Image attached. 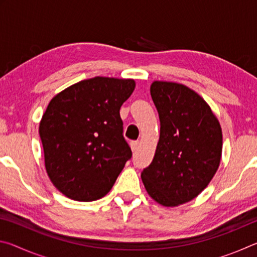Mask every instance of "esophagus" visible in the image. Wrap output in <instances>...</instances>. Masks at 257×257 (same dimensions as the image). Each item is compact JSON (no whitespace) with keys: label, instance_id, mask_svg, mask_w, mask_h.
<instances>
[{"label":"esophagus","instance_id":"34e87169","mask_svg":"<svg viewBox=\"0 0 257 257\" xmlns=\"http://www.w3.org/2000/svg\"><path fill=\"white\" fill-rule=\"evenodd\" d=\"M139 145H141V143H139V142H132V143H130V147H132L133 152H136L139 149Z\"/></svg>","mask_w":257,"mask_h":257}]
</instances>
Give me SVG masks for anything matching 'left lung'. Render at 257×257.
<instances>
[{
    "mask_svg": "<svg viewBox=\"0 0 257 257\" xmlns=\"http://www.w3.org/2000/svg\"><path fill=\"white\" fill-rule=\"evenodd\" d=\"M151 96L159 112L160 138L142 180L156 203L179 206L197 197L219 169L222 129L210 105L189 87L155 80Z\"/></svg>",
    "mask_w": 257,
    "mask_h": 257,
    "instance_id": "obj_1",
    "label": "left lung"
}]
</instances>
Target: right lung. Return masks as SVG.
<instances>
[{
	"instance_id": "obj_1",
	"label": "right lung",
	"mask_w": 257,
	"mask_h": 257,
	"mask_svg": "<svg viewBox=\"0 0 257 257\" xmlns=\"http://www.w3.org/2000/svg\"><path fill=\"white\" fill-rule=\"evenodd\" d=\"M134 79L94 77L51 99L40 122L45 169L64 196L93 202L105 196L132 158L120 107Z\"/></svg>"
}]
</instances>
